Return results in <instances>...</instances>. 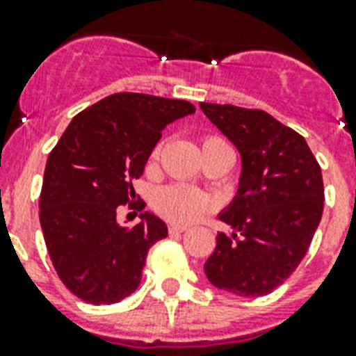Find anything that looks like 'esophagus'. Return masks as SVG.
Wrapping results in <instances>:
<instances>
[{"instance_id": "34e87169", "label": "esophagus", "mask_w": 356, "mask_h": 356, "mask_svg": "<svg viewBox=\"0 0 356 356\" xmlns=\"http://www.w3.org/2000/svg\"><path fill=\"white\" fill-rule=\"evenodd\" d=\"M168 230H170V234H183V232H186L188 227H184V225H170Z\"/></svg>"}]
</instances>
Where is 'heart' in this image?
Wrapping results in <instances>:
<instances>
[{
  "label": "heart",
  "mask_w": 356,
  "mask_h": 356,
  "mask_svg": "<svg viewBox=\"0 0 356 356\" xmlns=\"http://www.w3.org/2000/svg\"><path fill=\"white\" fill-rule=\"evenodd\" d=\"M210 146H227L230 148L223 138L207 137L203 140V148ZM159 153V148L153 152V157ZM155 210L173 223H192L197 218H201L204 212L212 210L216 207L212 195H208L203 190L186 186V184H170V186L161 188L155 193L153 199Z\"/></svg>",
  "instance_id": "b5f03b06"
}]
</instances>
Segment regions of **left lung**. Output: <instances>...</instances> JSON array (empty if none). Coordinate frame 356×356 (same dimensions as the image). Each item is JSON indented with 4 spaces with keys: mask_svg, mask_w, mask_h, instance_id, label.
<instances>
[{
    "mask_svg": "<svg viewBox=\"0 0 356 356\" xmlns=\"http://www.w3.org/2000/svg\"><path fill=\"white\" fill-rule=\"evenodd\" d=\"M201 109L241 155L238 193L219 213L234 232L218 234L204 274L236 296H265L307 254L323 212L322 170L305 138L268 113L208 102Z\"/></svg>",
    "mask_w": 356,
    "mask_h": 356,
    "instance_id": "1",
    "label": "left lung"
}]
</instances>
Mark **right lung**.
<instances>
[{"mask_svg":"<svg viewBox=\"0 0 356 356\" xmlns=\"http://www.w3.org/2000/svg\"><path fill=\"white\" fill-rule=\"evenodd\" d=\"M195 113L186 100L115 93L71 120L47 159L40 225L63 285L80 300L109 305L135 291L152 245L168 236L149 212L122 227L117 207L135 199L163 129ZM135 203H129L133 208Z\"/></svg>","mask_w":356,"mask_h":356,"instance_id":"right-lung-1","label":"right lung"}]
</instances>
